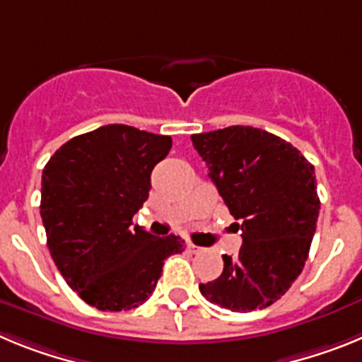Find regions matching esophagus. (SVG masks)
I'll return each mask as SVG.
<instances>
[{"mask_svg": "<svg viewBox=\"0 0 362 362\" xmlns=\"http://www.w3.org/2000/svg\"><path fill=\"white\" fill-rule=\"evenodd\" d=\"M187 250L192 252V254H199L203 248H201V246H197V245H194V243H187Z\"/></svg>", "mask_w": 362, "mask_h": 362, "instance_id": "1", "label": "esophagus"}]
</instances>
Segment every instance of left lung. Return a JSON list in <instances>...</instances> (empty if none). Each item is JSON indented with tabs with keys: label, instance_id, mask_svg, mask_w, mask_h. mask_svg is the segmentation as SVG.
<instances>
[{
	"label": "left lung",
	"instance_id": "obj_1",
	"mask_svg": "<svg viewBox=\"0 0 362 362\" xmlns=\"http://www.w3.org/2000/svg\"><path fill=\"white\" fill-rule=\"evenodd\" d=\"M192 143L243 232L239 254L223 255V274L201 283L199 292L232 312L267 308L288 292L308 259L321 209L313 165L254 127L194 134Z\"/></svg>",
	"mask_w": 362,
	"mask_h": 362
}]
</instances>
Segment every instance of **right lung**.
Here are the masks:
<instances>
[{"instance_id":"add662e5","label":"right lung","mask_w":362,"mask_h":362,"mask_svg":"<svg viewBox=\"0 0 362 362\" xmlns=\"http://www.w3.org/2000/svg\"><path fill=\"white\" fill-rule=\"evenodd\" d=\"M170 136L105 124L56 150L41 175L40 212L57 270L86 305L121 312L143 305L165 259L185 250L179 235L132 226L148 199L153 166Z\"/></svg>"}]
</instances>
